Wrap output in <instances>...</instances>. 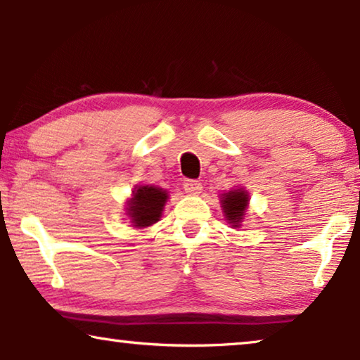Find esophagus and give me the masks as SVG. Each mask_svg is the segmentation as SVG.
Listing matches in <instances>:
<instances>
[{
    "mask_svg": "<svg viewBox=\"0 0 360 360\" xmlns=\"http://www.w3.org/2000/svg\"><path fill=\"white\" fill-rule=\"evenodd\" d=\"M184 188H185L186 193L196 195V193H200L203 186H201V184H200L198 180H185L184 181Z\"/></svg>",
    "mask_w": 360,
    "mask_h": 360,
    "instance_id": "obj_1",
    "label": "esophagus"
}]
</instances>
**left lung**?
<instances>
[{"mask_svg": "<svg viewBox=\"0 0 360 360\" xmlns=\"http://www.w3.org/2000/svg\"><path fill=\"white\" fill-rule=\"evenodd\" d=\"M248 201L249 196L243 190H234L223 195L221 203H223L226 219H228L233 226H239L240 221H243L245 208H248Z\"/></svg>", "mask_w": 360, "mask_h": 360, "instance_id": "obj_1", "label": "left lung"}]
</instances>
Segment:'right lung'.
<instances>
[{
  "mask_svg": "<svg viewBox=\"0 0 360 360\" xmlns=\"http://www.w3.org/2000/svg\"><path fill=\"white\" fill-rule=\"evenodd\" d=\"M167 201V193L157 186H139L129 203V216L134 226L146 228L159 221Z\"/></svg>",
  "mask_w": 360,
  "mask_h": 360,
  "instance_id": "obj_1",
  "label": "right lung"
}]
</instances>
